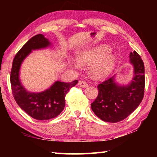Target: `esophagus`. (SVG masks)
<instances>
[{
	"instance_id": "34e87169",
	"label": "esophagus",
	"mask_w": 157,
	"mask_h": 157,
	"mask_svg": "<svg viewBox=\"0 0 157 157\" xmlns=\"http://www.w3.org/2000/svg\"><path fill=\"white\" fill-rule=\"evenodd\" d=\"M78 85L79 86L82 87V88H86V87L88 86V84H87L86 82L84 80H79L78 82Z\"/></svg>"
}]
</instances>
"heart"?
<instances>
[{
  "instance_id": "heart-1",
  "label": "heart",
  "mask_w": 157,
  "mask_h": 157,
  "mask_svg": "<svg viewBox=\"0 0 157 157\" xmlns=\"http://www.w3.org/2000/svg\"><path fill=\"white\" fill-rule=\"evenodd\" d=\"M109 48L107 46H100L89 52H86L77 57V62L79 65H90L97 62L92 68V73L95 78L104 79L112 72L116 63V57L113 55L108 53Z\"/></svg>"
}]
</instances>
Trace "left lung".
Returning <instances> with one entry per match:
<instances>
[{
    "label": "left lung",
    "mask_w": 157,
    "mask_h": 157,
    "mask_svg": "<svg viewBox=\"0 0 157 157\" xmlns=\"http://www.w3.org/2000/svg\"><path fill=\"white\" fill-rule=\"evenodd\" d=\"M129 58L134 66L131 83L121 86L113 76L98 84V97L91 106L94 113L103 121L118 123L124 120L139 107L144 96V63L136 51L130 52Z\"/></svg>",
    "instance_id": "8db88e82"
}]
</instances>
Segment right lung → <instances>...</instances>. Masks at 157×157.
<instances>
[{
	"label": "right lung",
	"mask_w": 157,
	"mask_h": 157,
	"mask_svg": "<svg viewBox=\"0 0 157 157\" xmlns=\"http://www.w3.org/2000/svg\"><path fill=\"white\" fill-rule=\"evenodd\" d=\"M50 45L43 34H36L21 48L13 60L10 74L12 91L18 105L29 116L36 120H49L59 115L65 107V97L69 90L78 84L72 82H55L48 89L40 93L26 91L19 79L21 63L33 50L44 48Z\"/></svg>",
	"instance_id": "obj_1"
}]
</instances>
